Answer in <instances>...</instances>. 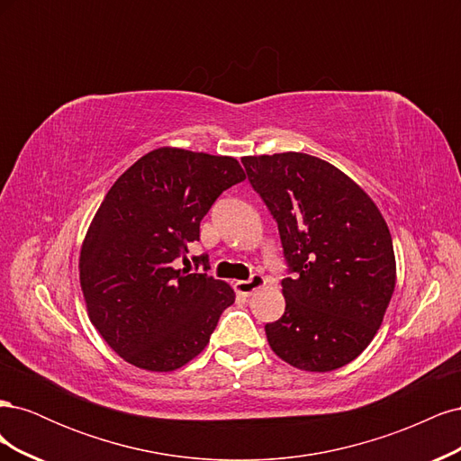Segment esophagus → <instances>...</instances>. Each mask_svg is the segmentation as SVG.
<instances>
[{"label":"esophagus","mask_w":461,"mask_h":461,"mask_svg":"<svg viewBox=\"0 0 461 461\" xmlns=\"http://www.w3.org/2000/svg\"><path fill=\"white\" fill-rule=\"evenodd\" d=\"M265 276L263 275H252L248 281H236L234 283V290L239 292L242 296H252L256 290H259L261 286H265Z\"/></svg>","instance_id":"esophagus-1"}]
</instances>
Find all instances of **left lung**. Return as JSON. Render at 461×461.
Segmentation results:
<instances>
[{
	"instance_id": "left-lung-1",
	"label": "left lung",
	"mask_w": 461,
	"mask_h": 461,
	"mask_svg": "<svg viewBox=\"0 0 461 461\" xmlns=\"http://www.w3.org/2000/svg\"><path fill=\"white\" fill-rule=\"evenodd\" d=\"M276 221L292 276L286 308L265 325L271 350L303 371L354 361L379 330L396 285L393 236L379 209L337 167L286 151L242 158Z\"/></svg>"
}]
</instances>
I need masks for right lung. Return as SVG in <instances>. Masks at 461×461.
Wrapping results in <instances>:
<instances>
[{
    "mask_svg": "<svg viewBox=\"0 0 461 461\" xmlns=\"http://www.w3.org/2000/svg\"><path fill=\"white\" fill-rule=\"evenodd\" d=\"M244 178L234 158L159 148L105 194L80 249V286L94 327L124 361L175 371L207 346L234 290L173 263L200 240L209 207ZM192 261L207 271V254Z\"/></svg>",
    "mask_w": 461,
    "mask_h": 461,
    "instance_id": "1",
    "label": "right lung"
}]
</instances>
